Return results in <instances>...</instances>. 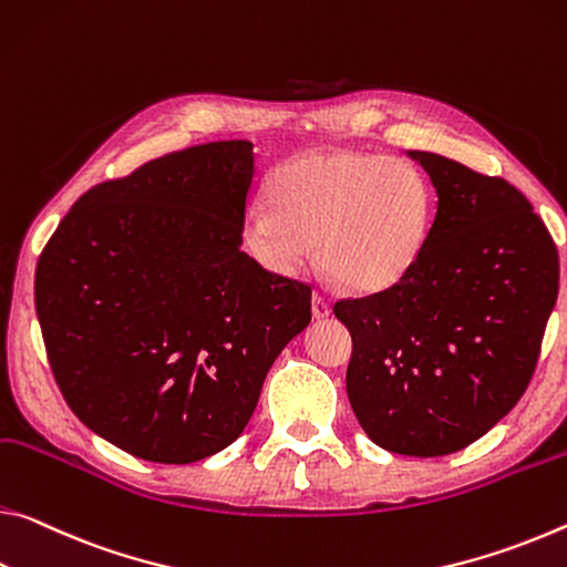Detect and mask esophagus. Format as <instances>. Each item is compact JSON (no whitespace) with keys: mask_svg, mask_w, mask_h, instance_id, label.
Returning a JSON list of instances; mask_svg holds the SVG:
<instances>
[{"mask_svg":"<svg viewBox=\"0 0 567 567\" xmlns=\"http://www.w3.org/2000/svg\"><path fill=\"white\" fill-rule=\"evenodd\" d=\"M330 300L326 298V295H322V292H316V295H312V316H316L318 320L320 318H328L330 316Z\"/></svg>","mask_w":567,"mask_h":567,"instance_id":"34e87169","label":"esophagus"}]
</instances>
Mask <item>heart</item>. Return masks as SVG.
<instances>
[{
	"label": "heart",
	"mask_w": 567,
	"mask_h": 567,
	"mask_svg": "<svg viewBox=\"0 0 567 567\" xmlns=\"http://www.w3.org/2000/svg\"><path fill=\"white\" fill-rule=\"evenodd\" d=\"M267 199L247 219V245L259 262L292 275L318 241L326 275L355 292L401 282L431 229V194L419 171L355 151L287 161L269 176Z\"/></svg>",
	"instance_id": "1"
}]
</instances>
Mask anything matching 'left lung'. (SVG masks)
Wrapping results in <instances>:
<instances>
[{"label":"left lung","instance_id":"1","mask_svg":"<svg viewBox=\"0 0 567 567\" xmlns=\"http://www.w3.org/2000/svg\"><path fill=\"white\" fill-rule=\"evenodd\" d=\"M436 217L411 272L338 300L353 338L346 389L373 444L444 456L507 416L533 379L558 300V247L523 194L426 151Z\"/></svg>","mask_w":567,"mask_h":567}]
</instances>
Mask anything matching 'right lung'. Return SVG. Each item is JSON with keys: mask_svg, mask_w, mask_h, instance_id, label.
<instances>
[{"mask_svg": "<svg viewBox=\"0 0 567 567\" xmlns=\"http://www.w3.org/2000/svg\"><path fill=\"white\" fill-rule=\"evenodd\" d=\"M249 141L174 151L75 202L34 272L44 350L68 406L138 460L229 446L280 350L308 328L310 285L241 251Z\"/></svg>", "mask_w": 567, "mask_h": 567, "instance_id": "obj_1", "label": "right lung"}]
</instances>
